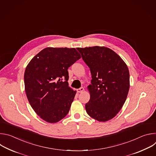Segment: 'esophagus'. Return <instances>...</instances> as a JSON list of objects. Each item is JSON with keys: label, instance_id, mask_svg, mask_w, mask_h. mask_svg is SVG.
I'll use <instances>...</instances> for the list:
<instances>
[{"label": "esophagus", "instance_id": "1", "mask_svg": "<svg viewBox=\"0 0 156 156\" xmlns=\"http://www.w3.org/2000/svg\"><path fill=\"white\" fill-rule=\"evenodd\" d=\"M84 87H81L80 88L77 89V92H78V93H82V92L84 91Z\"/></svg>", "mask_w": 156, "mask_h": 156}]
</instances>
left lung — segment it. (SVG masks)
<instances>
[{"mask_svg": "<svg viewBox=\"0 0 156 156\" xmlns=\"http://www.w3.org/2000/svg\"><path fill=\"white\" fill-rule=\"evenodd\" d=\"M90 69L91 84L87 86L90 99L87 114L99 122L113 119L123 107L129 88L128 66L112 49L94 46L77 48Z\"/></svg>", "mask_w": 156, "mask_h": 156, "instance_id": "1", "label": "left lung"}]
</instances>
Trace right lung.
<instances>
[{
	"instance_id": "1",
	"label": "right lung",
	"mask_w": 156,
	"mask_h": 156,
	"mask_svg": "<svg viewBox=\"0 0 156 156\" xmlns=\"http://www.w3.org/2000/svg\"><path fill=\"white\" fill-rule=\"evenodd\" d=\"M80 58L75 48H47L28 64L24 75L26 94L42 120L56 123L69 113L76 92L69 86L68 69Z\"/></svg>"
}]
</instances>
